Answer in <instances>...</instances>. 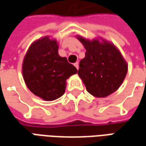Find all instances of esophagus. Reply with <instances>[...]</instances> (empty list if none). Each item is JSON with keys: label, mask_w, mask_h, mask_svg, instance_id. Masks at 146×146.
Wrapping results in <instances>:
<instances>
[{"label": "esophagus", "mask_w": 146, "mask_h": 146, "mask_svg": "<svg viewBox=\"0 0 146 146\" xmlns=\"http://www.w3.org/2000/svg\"><path fill=\"white\" fill-rule=\"evenodd\" d=\"M74 66L76 67V69L78 70V69H79V63H78V62H75V63H74Z\"/></svg>", "instance_id": "obj_1"}]
</instances>
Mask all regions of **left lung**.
<instances>
[{
	"instance_id": "8db88e82",
	"label": "left lung",
	"mask_w": 146,
	"mask_h": 146,
	"mask_svg": "<svg viewBox=\"0 0 146 146\" xmlns=\"http://www.w3.org/2000/svg\"><path fill=\"white\" fill-rule=\"evenodd\" d=\"M86 49L80 62L78 75L87 91L98 98L116 92L127 73V64L115 45L105 40H89L77 36Z\"/></svg>"
}]
</instances>
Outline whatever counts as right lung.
<instances>
[{
	"label": "right lung",
	"instance_id": "1",
	"mask_svg": "<svg viewBox=\"0 0 146 146\" xmlns=\"http://www.w3.org/2000/svg\"><path fill=\"white\" fill-rule=\"evenodd\" d=\"M55 40L44 36L30 45L23 62V76L27 88L45 101L60 98L66 80L77 73L73 65L58 52Z\"/></svg>",
	"mask_w": 146,
	"mask_h": 146
}]
</instances>
